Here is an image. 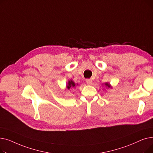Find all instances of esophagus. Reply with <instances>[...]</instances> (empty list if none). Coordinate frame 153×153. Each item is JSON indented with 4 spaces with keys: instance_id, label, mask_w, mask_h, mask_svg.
<instances>
[{
    "instance_id": "obj_1",
    "label": "esophagus",
    "mask_w": 153,
    "mask_h": 153,
    "mask_svg": "<svg viewBox=\"0 0 153 153\" xmlns=\"http://www.w3.org/2000/svg\"><path fill=\"white\" fill-rule=\"evenodd\" d=\"M86 83L88 84V85H91L92 84V79H86Z\"/></svg>"
}]
</instances>
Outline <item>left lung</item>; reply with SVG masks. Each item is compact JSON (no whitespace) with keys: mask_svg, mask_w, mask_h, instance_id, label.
Listing matches in <instances>:
<instances>
[{"mask_svg":"<svg viewBox=\"0 0 153 153\" xmlns=\"http://www.w3.org/2000/svg\"><path fill=\"white\" fill-rule=\"evenodd\" d=\"M105 85H106V87H108V88H111V86L110 85V84H108V82L105 83Z\"/></svg>","mask_w":153,"mask_h":153,"instance_id":"1","label":"left lung"}]
</instances>
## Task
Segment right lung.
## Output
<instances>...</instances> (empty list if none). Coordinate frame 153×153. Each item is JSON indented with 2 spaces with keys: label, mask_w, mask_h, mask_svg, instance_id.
Here are the masks:
<instances>
[{
  "label": "right lung",
  "mask_w": 153,
  "mask_h": 153,
  "mask_svg": "<svg viewBox=\"0 0 153 153\" xmlns=\"http://www.w3.org/2000/svg\"><path fill=\"white\" fill-rule=\"evenodd\" d=\"M74 87H76V84H75V82L73 81H72V80H70V81H68V84L66 85V87H67L68 89H70L71 88Z\"/></svg>",
  "instance_id": "obj_1"
}]
</instances>
